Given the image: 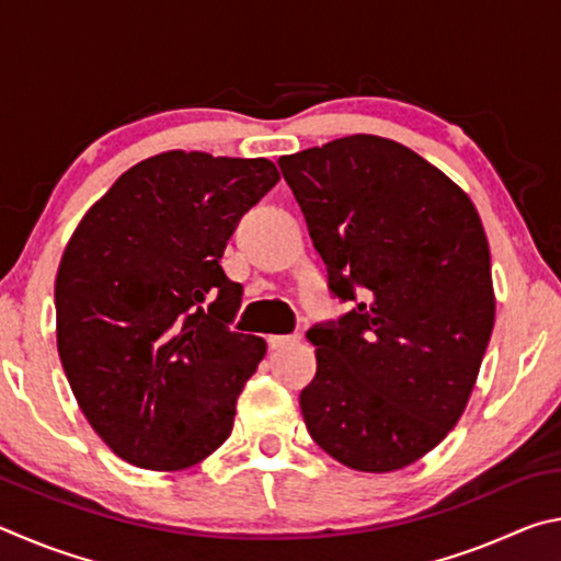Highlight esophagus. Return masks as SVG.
Segmentation results:
<instances>
[{
    "instance_id": "1",
    "label": "esophagus",
    "mask_w": 561,
    "mask_h": 561,
    "mask_svg": "<svg viewBox=\"0 0 561 561\" xmlns=\"http://www.w3.org/2000/svg\"><path fill=\"white\" fill-rule=\"evenodd\" d=\"M299 341H301V336H299V334H291V336L274 334V336H270V339H267V344H270V348H272V351H277V348H284V346L299 344Z\"/></svg>"
}]
</instances>
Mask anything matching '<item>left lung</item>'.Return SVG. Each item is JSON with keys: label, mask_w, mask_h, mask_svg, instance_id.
<instances>
[{"label": "left lung", "mask_w": 561, "mask_h": 561, "mask_svg": "<svg viewBox=\"0 0 561 561\" xmlns=\"http://www.w3.org/2000/svg\"><path fill=\"white\" fill-rule=\"evenodd\" d=\"M329 270L358 304L309 329V435L360 472H393L460 421L495 324L490 247L472 201L396 140L346 136L279 158Z\"/></svg>", "instance_id": "1"}]
</instances>
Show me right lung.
<instances>
[{
  "label": "right lung",
  "instance_id": "add662e5",
  "mask_svg": "<svg viewBox=\"0 0 561 561\" xmlns=\"http://www.w3.org/2000/svg\"><path fill=\"white\" fill-rule=\"evenodd\" d=\"M277 180L267 158L168 150L126 170L66 244L59 358L91 428L126 462L185 470L232 433L267 344L227 327L242 289L220 260Z\"/></svg>",
  "mask_w": 561,
  "mask_h": 561
}]
</instances>
